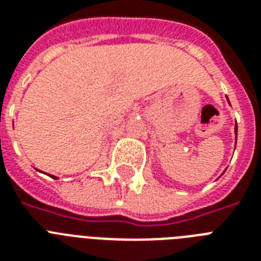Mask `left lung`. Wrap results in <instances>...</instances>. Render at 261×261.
<instances>
[{"instance_id":"1","label":"left lung","mask_w":261,"mask_h":261,"mask_svg":"<svg viewBox=\"0 0 261 261\" xmlns=\"http://www.w3.org/2000/svg\"><path fill=\"white\" fill-rule=\"evenodd\" d=\"M227 98V97H226ZM227 101H229V98H227ZM229 104H230V102H229ZM237 130H239V128H237V122H236V126H234V134H236V142H237ZM223 173H225V172H223ZM222 173V174H223Z\"/></svg>"}]
</instances>
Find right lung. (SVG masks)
<instances>
[{"label":"right lung","mask_w":261,"mask_h":261,"mask_svg":"<svg viewBox=\"0 0 261 261\" xmlns=\"http://www.w3.org/2000/svg\"><path fill=\"white\" fill-rule=\"evenodd\" d=\"M50 177H53V178H58V177H57V176H53V174H50Z\"/></svg>","instance_id":"1"}]
</instances>
